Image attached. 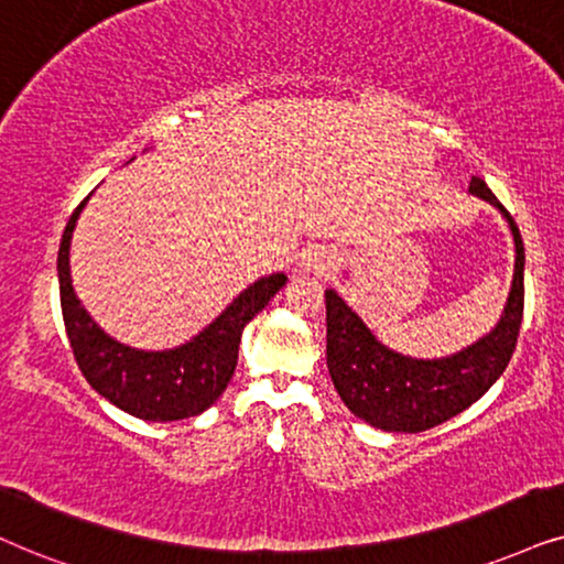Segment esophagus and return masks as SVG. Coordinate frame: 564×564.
<instances>
[{"mask_svg":"<svg viewBox=\"0 0 564 564\" xmlns=\"http://www.w3.org/2000/svg\"><path fill=\"white\" fill-rule=\"evenodd\" d=\"M304 270H312V273H325L327 268H330V258H327L325 252H310L304 258Z\"/></svg>","mask_w":564,"mask_h":564,"instance_id":"1","label":"esophagus"}]
</instances>
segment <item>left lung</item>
<instances>
[{
	"label": "left lung",
	"instance_id": "left-lung-1",
	"mask_svg": "<svg viewBox=\"0 0 564 564\" xmlns=\"http://www.w3.org/2000/svg\"><path fill=\"white\" fill-rule=\"evenodd\" d=\"M468 192L495 205L516 241V270L505 310L491 333L442 359H411L382 346L372 330L333 289L325 291L327 369L340 401L354 416L384 432H426L466 411L500 380L518 344L523 319V239L505 205L479 176Z\"/></svg>",
	"mask_w": 564,
	"mask_h": 564
}]
</instances>
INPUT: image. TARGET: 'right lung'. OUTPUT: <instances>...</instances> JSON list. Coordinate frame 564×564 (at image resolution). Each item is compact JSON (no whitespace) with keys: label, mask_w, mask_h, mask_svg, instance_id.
Segmentation results:
<instances>
[{"label":"right lung","mask_w":564,"mask_h":564,"mask_svg":"<svg viewBox=\"0 0 564 564\" xmlns=\"http://www.w3.org/2000/svg\"><path fill=\"white\" fill-rule=\"evenodd\" d=\"M85 203L88 197L69 216L56 258L62 317L77 367L98 395L142 422H180L197 416L210 409L231 382L245 325L265 310L289 278L273 273L254 281L187 344L169 351H140L124 346L106 335L85 312L69 278V239Z\"/></svg>","instance_id":"right-lung-1"}]
</instances>
